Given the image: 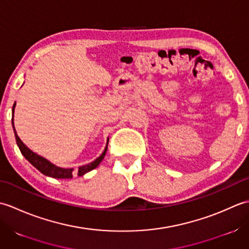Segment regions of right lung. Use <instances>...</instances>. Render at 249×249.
<instances>
[{"mask_svg":"<svg viewBox=\"0 0 249 249\" xmlns=\"http://www.w3.org/2000/svg\"><path fill=\"white\" fill-rule=\"evenodd\" d=\"M15 107H16V103L13 106V119H12V123H13V128H14V133H15V137H16V141H17V145L19 147V150L21 152L26 160H29L32 165H33L37 170L40 171L43 174L47 177L50 178H71L73 176V169L72 168H61L59 166H55L54 163H52L51 161H49L48 160H46L45 157L40 156L38 154H36L32 150H30L28 146H26L21 139L17 135V131L15 129V125H14V112H15ZM108 142L109 139L107 140V145H106L104 152L102 153V155L98 156L96 160L94 161L88 163V165L84 166H80L78 168V177H82L84 174L88 173L89 171L93 170V169L96 168L100 161L104 160V157L106 155V152H107L108 149Z\"/></svg>","mask_w":249,"mask_h":249,"instance_id":"right-lung-1","label":"right lung"}]
</instances>
